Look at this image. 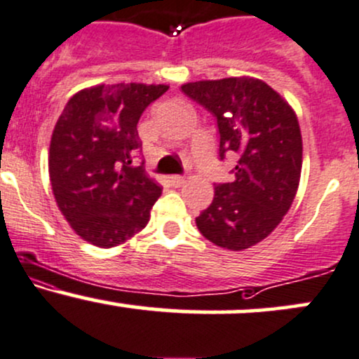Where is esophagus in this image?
<instances>
[{
    "label": "esophagus",
    "mask_w": 359,
    "mask_h": 359,
    "mask_svg": "<svg viewBox=\"0 0 359 359\" xmlns=\"http://www.w3.org/2000/svg\"><path fill=\"white\" fill-rule=\"evenodd\" d=\"M170 184H172L173 187L184 186V184H186V177H182V175H172V177H170Z\"/></svg>",
    "instance_id": "esophagus-1"
}]
</instances>
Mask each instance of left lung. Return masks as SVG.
Here are the masks:
<instances>
[{"instance_id":"8db88e82","label":"left lung","mask_w":359,"mask_h":359,"mask_svg":"<svg viewBox=\"0 0 359 359\" xmlns=\"http://www.w3.org/2000/svg\"><path fill=\"white\" fill-rule=\"evenodd\" d=\"M182 92L215 114L219 158L226 151L238 155L233 182L215 186L196 224L222 249H250L273 233L297 196L303 161L297 114L259 78L191 81Z\"/></svg>"}]
</instances>
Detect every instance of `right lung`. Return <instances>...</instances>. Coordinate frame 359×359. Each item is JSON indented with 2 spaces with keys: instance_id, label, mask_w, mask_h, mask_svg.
Returning <instances> with one entry per match:
<instances>
[{
  "instance_id": "obj_1",
  "label": "right lung",
  "mask_w": 359,
  "mask_h": 359,
  "mask_svg": "<svg viewBox=\"0 0 359 359\" xmlns=\"http://www.w3.org/2000/svg\"><path fill=\"white\" fill-rule=\"evenodd\" d=\"M168 85H95L74 93L54 126L49 177L59 211L92 245L110 249L149 222L161 187L143 165L137 121Z\"/></svg>"
}]
</instances>
